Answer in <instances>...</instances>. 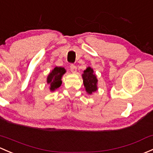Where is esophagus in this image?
<instances>
[{"instance_id": "obj_1", "label": "esophagus", "mask_w": 153, "mask_h": 153, "mask_svg": "<svg viewBox=\"0 0 153 153\" xmlns=\"http://www.w3.org/2000/svg\"><path fill=\"white\" fill-rule=\"evenodd\" d=\"M70 70H71V72H72V73H76L77 67H75V65H73V64H71V65H70Z\"/></svg>"}]
</instances>
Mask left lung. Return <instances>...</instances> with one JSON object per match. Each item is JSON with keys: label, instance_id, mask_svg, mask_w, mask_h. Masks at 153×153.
<instances>
[{"label": "left lung", "instance_id": "obj_1", "mask_svg": "<svg viewBox=\"0 0 153 153\" xmlns=\"http://www.w3.org/2000/svg\"><path fill=\"white\" fill-rule=\"evenodd\" d=\"M82 78H83V86L86 91L89 94H92V93L97 91V75L94 73V70L91 67H86V70L83 72Z\"/></svg>", "mask_w": 153, "mask_h": 153}]
</instances>
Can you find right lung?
<instances>
[{"label":"right lung","mask_w":153,"mask_h":153,"mask_svg":"<svg viewBox=\"0 0 153 153\" xmlns=\"http://www.w3.org/2000/svg\"><path fill=\"white\" fill-rule=\"evenodd\" d=\"M65 72L66 70L62 67H56L50 72L47 77V83L49 85L50 91H54L60 87L62 83V76Z\"/></svg>","instance_id":"obj_1"}]
</instances>
